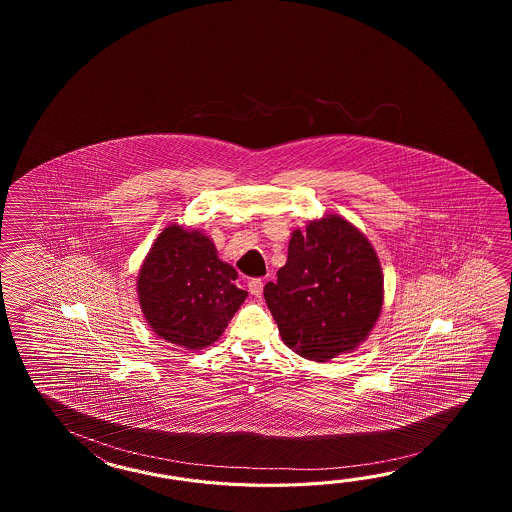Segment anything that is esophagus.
Listing matches in <instances>:
<instances>
[{"label":"esophagus","instance_id":"34e87169","mask_svg":"<svg viewBox=\"0 0 512 512\" xmlns=\"http://www.w3.org/2000/svg\"><path fill=\"white\" fill-rule=\"evenodd\" d=\"M249 291H251L252 296L260 298L261 293H263V280L261 278H252L251 282H249Z\"/></svg>","mask_w":512,"mask_h":512}]
</instances>
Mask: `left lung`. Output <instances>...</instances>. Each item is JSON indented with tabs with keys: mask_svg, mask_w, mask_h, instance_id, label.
Returning <instances> with one entry per match:
<instances>
[{
	"mask_svg": "<svg viewBox=\"0 0 512 512\" xmlns=\"http://www.w3.org/2000/svg\"><path fill=\"white\" fill-rule=\"evenodd\" d=\"M263 296L285 346L327 362L359 348L377 324L384 302L381 261L353 223L327 214L293 230L287 263Z\"/></svg>",
	"mask_w": 512,
	"mask_h": 512,
	"instance_id": "obj_1",
	"label": "left lung"
}]
</instances>
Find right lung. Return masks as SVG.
<instances>
[{"instance_id":"1","label":"right lung","mask_w":512,"mask_h":512,"mask_svg":"<svg viewBox=\"0 0 512 512\" xmlns=\"http://www.w3.org/2000/svg\"><path fill=\"white\" fill-rule=\"evenodd\" d=\"M236 278L203 230L168 225L139 269L142 315L166 342L190 351L208 348L247 298Z\"/></svg>"}]
</instances>
